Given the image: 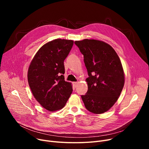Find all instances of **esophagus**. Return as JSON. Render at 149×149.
<instances>
[{"label": "esophagus", "mask_w": 149, "mask_h": 149, "mask_svg": "<svg viewBox=\"0 0 149 149\" xmlns=\"http://www.w3.org/2000/svg\"><path fill=\"white\" fill-rule=\"evenodd\" d=\"M77 84H78V82H73V83H72L74 88H76V87H77Z\"/></svg>", "instance_id": "obj_1"}]
</instances>
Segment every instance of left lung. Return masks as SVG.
Returning <instances> with one entry per match:
<instances>
[{
  "label": "left lung",
  "instance_id": "1",
  "mask_svg": "<svg viewBox=\"0 0 149 149\" xmlns=\"http://www.w3.org/2000/svg\"><path fill=\"white\" fill-rule=\"evenodd\" d=\"M74 43L83 55L89 76L88 92L81 95L85 107L92 113H103L115 103L124 86L120 59L112 47L104 42L84 39Z\"/></svg>",
  "mask_w": 149,
  "mask_h": 149
}]
</instances>
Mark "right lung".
Here are the masks:
<instances>
[{
	"label": "right lung",
	"instance_id": "right-lung-1",
	"mask_svg": "<svg viewBox=\"0 0 149 149\" xmlns=\"http://www.w3.org/2000/svg\"><path fill=\"white\" fill-rule=\"evenodd\" d=\"M74 42L56 39L44 45L31 61L28 72L29 86L36 100L49 111L63 107L72 92L65 80L64 60Z\"/></svg>",
	"mask_w": 149,
	"mask_h": 149
}]
</instances>
